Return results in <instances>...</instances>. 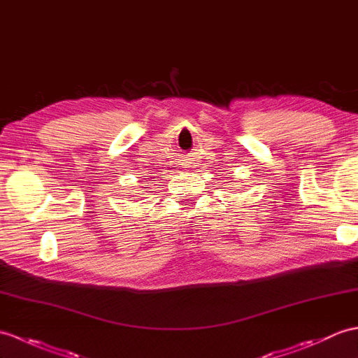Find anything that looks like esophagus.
I'll list each match as a JSON object with an SVG mask.
<instances>
[{
  "label": "esophagus",
  "mask_w": 358,
  "mask_h": 358,
  "mask_svg": "<svg viewBox=\"0 0 358 358\" xmlns=\"http://www.w3.org/2000/svg\"><path fill=\"white\" fill-rule=\"evenodd\" d=\"M181 164L185 166V168H189V166H190V159H189V157H181Z\"/></svg>",
  "instance_id": "obj_1"
}]
</instances>
